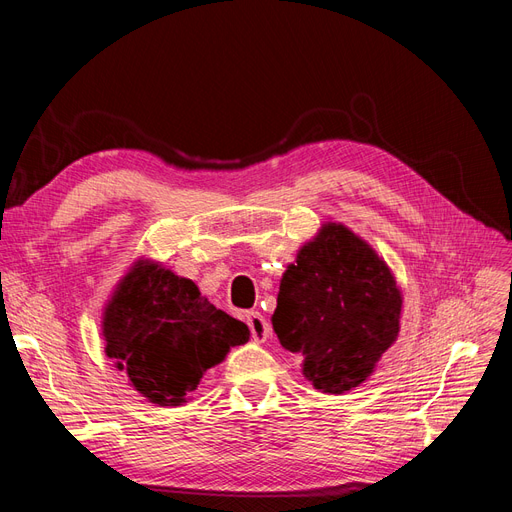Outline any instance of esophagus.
<instances>
[{
  "label": "esophagus",
  "instance_id": "1",
  "mask_svg": "<svg viewBox=\"0 0 512 512\" xmlns=\"http://www.w3.org/2000/svg\"><path fill=\"white\" fill-rule=\"evenodd\" d=\"M245 322L252 331L254 342H265V339L269 337V322L265 320V316H262L260 312H247Z\"/></svg>",
  "mask_w": 512,
  "mask_h": 512
}]
</instances>
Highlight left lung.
I'll use <instances>...</instances> for the list:
<instances>
[{
  "label": "left lung",
  "instance_id": "1",
  "mask_svg": "<svg viewBox=\"0 0 512 512\" xmlns=\"http://www.w3.org/2000/svg\"><path fill=\"white\" fill-rule=\"evenodd\" d=\"M404 294L395 273L363 237L324 222L286 267L273 331L299 354L320 393L344 395L376 371L399 335Z\"/></svg>",
  "mask_w": 512,
  "mask_h": 512
}]
</instances>
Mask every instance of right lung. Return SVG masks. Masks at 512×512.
<instances>
[{"mask_svg": "<svg viewBox=\"0 0 512 512\" xmlns=\"http://www.w3.org/2000/svg\"><path fill=\"white\" fill-rule=\"evenodd\" d=\"M104 352L149 404L183 406L250 329L162 262L138 258L102 309Z\"/></svg>", "mask_w": 512, "mask_h": 512, "instance_id": "right-lung-1", "label": "right lung"}]
</instances>
